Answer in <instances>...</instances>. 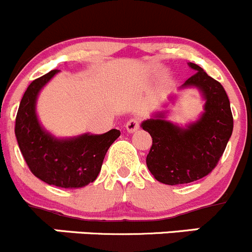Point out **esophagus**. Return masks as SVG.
I'll return each instance as SVG.
<instances>
[{"mask_svg":"<svg viewBox=\"0 0 252 252\" xmlns=\"http://www.w3.org/2000/svg\"><path fill=\"white\" fill-rule=\"evenodd\" d=\"M126 129L128 133H134L139 129V119L138 118H131L126 122Z\"/></svg>","mask_w":252,"mask_h":252,"instance_id":"34e87169","label":"esophagus"}]
</instances>
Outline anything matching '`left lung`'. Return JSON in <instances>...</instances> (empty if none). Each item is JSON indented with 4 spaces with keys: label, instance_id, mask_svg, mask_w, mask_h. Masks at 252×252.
<instances>
[{
    "label": "left lung",
    "instance_id": "1",
    "mask_svg": "<svg viewBox=\"0 0 252 252\" xmlns=\"http://www.w3.org/2000/svg\"><path fill=\"white\" fill-rule=\"evenodd\" d=\"M188 66L196 72L180 91L197 89L202 94L204 106L198 119L183 126L166 119L168 111H160L141 123V128L153 138L146 156L149 171L158 182L170 186L193 182L211 173L225 150L234 126L224 87L197 64L188 63ZM176 97H168L171 103Z\"/></svg>",
    "mask_w": 252,
    "mask_h": 252
}]
</instances>
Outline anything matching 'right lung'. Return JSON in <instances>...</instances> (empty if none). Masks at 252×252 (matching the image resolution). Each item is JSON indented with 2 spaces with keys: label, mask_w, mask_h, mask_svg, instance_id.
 <instances>
[{
  "label": "right lung",
  "mask_w": 252,
  "mask_h": 252,
  "mask_svg": "<svg viewBox=\"0 0 252 252\" xmlns=\"http://www.w3.org/2000/svg\"><path fill=\"white\" fill-rule=\"evenodd\" d=\"M58 72L53 70L29 85L19 104L14 133L35 177L56 187L81 188L96 180L107 150L121 131L111 129L104 134L58 138L46 130L36 114V101L43 87Z\"/></svg>",
  "instance_id": "right-lung-1"
}]
</instances>
